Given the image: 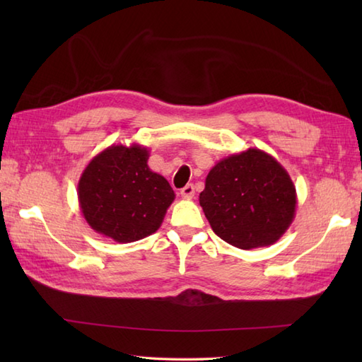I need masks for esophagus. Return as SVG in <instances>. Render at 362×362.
I'll list each match as a JSON object with an SVG mask.
<instances>
[{
  "mask_svg": "<svg viewBox=\"0 0 362 362\" xmlns=\"http://www.w3.org/2000/svg\"><path fill=\"white\" fill-rule=\"evenodd\" d=\"M180 194H182V197H185V199H193V196H194V187L193 185L183 187L180 189Z\"/></svg>",
  "mask_w": 362,
  "mask_h": 362,
  "instance_id": "obj_1",
  "label": "esophagus"
}]
</instances>
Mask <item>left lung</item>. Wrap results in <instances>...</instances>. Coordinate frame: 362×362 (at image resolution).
<instances>
[{"label": "left lung", "instance_id": "obj_1", "mask_svg": "<svg viewBox=\"0 0 362 362\" xmlns=\"http://www.w3.org/2000/svg\"><path fill=\"white\" fill-rule=\"evenodd\" d=\"M199 204L221 240L250 250L272 245L284 235L296 218L297 193L279 161L249 148L210 169Z\"/></svg>", "mask_w": 362, "mask_h": 362}]
</instances>
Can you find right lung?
Listing matches in <instances>:
<instances>
[{"label":"right lung","mask_w":362,"mask_h":362,"mask_svg":"<svg viewBox=\"0 0 362 362\" xmlns=\"http://www.w3.org/2000/svg\"><path fill=\"white\" fill-rule=\"evenodd\" d=\"M141 144H112L90 160L78 183L81 211L96 233L134 243L156 233L175 194L148 166Z\"/></svg>","instance_id":"1"}]
</instances>
